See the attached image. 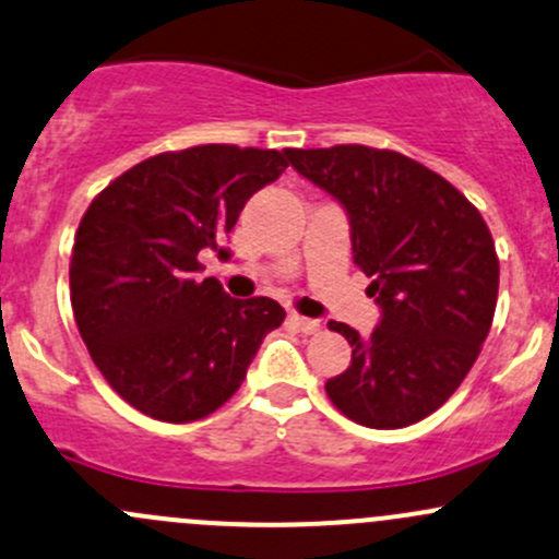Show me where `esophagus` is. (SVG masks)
<instances>
[{"mask_svg":"<svg viewBox=\"0 0 559 559\" xmlns=\"http://www.w3.org/2000/svg\"><path fill=\"white\" fill-rule=\"evenodd\" d=\"M289 324L299 329V332H305V334H313V332H319V329H321L319 321L305 319V316H299V313H289Z\"/></svg>","mask_w":559,"mask_h":559,"instance_id":"esophagus-1","label":"esophagus"}]
</instances>
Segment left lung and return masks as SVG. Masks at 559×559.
<instances>
[{
	"instance_id": "8db88e82",
	"label": "left lung",
	"mask_w": 559,
	"mask_h": 559,
	"mask_svg": "<svg viewBox=\"0 0 559 559\" xmlns=\"http://www.w3.org/2000/svg\"><path fill=\"white\" fill-rule=\"evenodd\" d=\"M292 168L329 192L350 222L354 262L380 308L350 367L326 380L345 418L413 426L442 407L477 361L498 299V257L485 219L448 179L391 150L337 144L286 150Z\"/></svg>"
}]
</instances>
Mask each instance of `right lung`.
<instances>
[{
    "instance_id": "add662e5",
    "label": "right lung",
    "mask_w": 559,
    "mask_h": 559,
    "mask_svg": "<svg viewBox=\"0 0 559 559\" xmlns=\"http://www.w3.org/2000/svg\"><path fill=\"white\" fill-rule=\"evenodd\" d=\"M286 168V152L190 146L139 163L87 205L69 267L74 321L93 364L139 413L211 415L284 324L275 299H235L198 273L203 251L230 257L222 243L246 201Z\"/></svg>"
}]
</instances>
